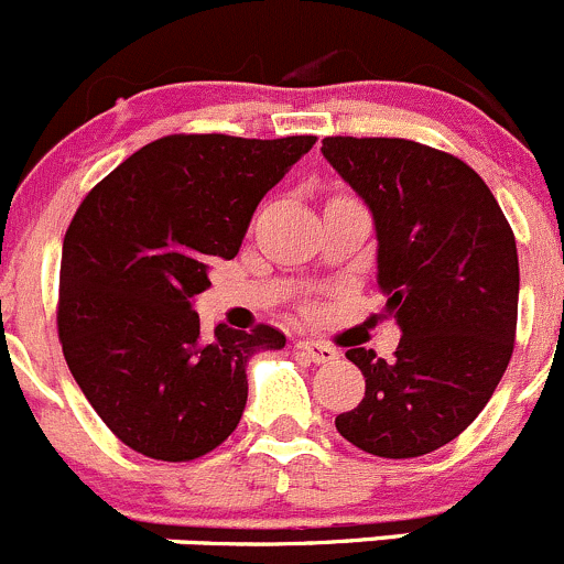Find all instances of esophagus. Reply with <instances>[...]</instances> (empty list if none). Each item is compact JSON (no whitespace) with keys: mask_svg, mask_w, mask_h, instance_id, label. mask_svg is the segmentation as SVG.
Masks as SVG:
<instances>
[{"mask_svg":"<svg viewBox=\"0 0 564 564\" xmlns=\"http://www.w3.org/2000/svg\"><path fill=\"white\" fill-rule=\"evenodd\" d=\"M297 349L303 351L305 357H311L314 362H333L338 357L335 346L324 344V340H314V338H303L297 340Z\"/></svg>","mask_w":564,"mask_h":564,"instance_id":"obj_1","label":"esophagus"}]
</instances>
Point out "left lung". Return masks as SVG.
<instances>
[{
    "mask_svg": "<svg viewBox=\"0 0 564 564\" xmlns=\"http://www.w3.org/2000/svg\"><path fill=\"white\" fill-rule=\"evenodd\" d=\"M322 155L371 209L384 314L401 327L390 360L346 351L366 398L335 429L371 456H425L482 412L513 355V229L480 174L434 147L327 135Z\"/></svg>",
    "mask_w": 564,
    "mask_h": 564,
    "instance_id": "left-lung-1",
    "label": "left lung"
}]
</instances>
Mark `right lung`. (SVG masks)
<instances>
[{
    "label": "right lung",
    "instance_id": "add662e5",
    "mask_svg": "<svg viewBox=\"0 0 564 564\" xmlns=\"http://www.w3.org/2000/svg\"><path fill=\"white\" fill-rule=\"evenodd\" d=\"M316 135H163L100 180L62 242L56 327L67 368L111 434L158 460L229 440L248 401L246 366L283 349L270 324L213 335L191 300L209 261L235 259L270 187Z\"/></svg>",
    "mask_w": 564,
    "mask_h": 564
}]
</instances>
